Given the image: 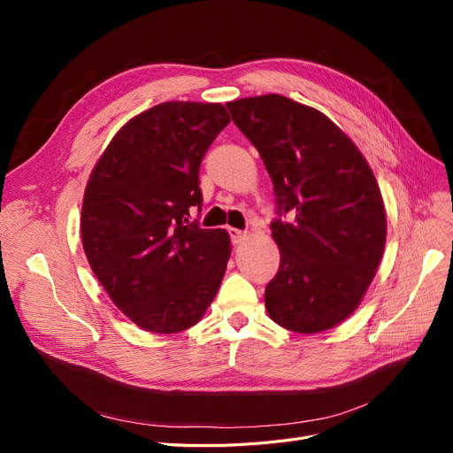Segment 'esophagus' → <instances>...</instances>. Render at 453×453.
Instances as JSON below:
<instances>
[{
    "label": "esophagus",
    "instance_id": "obj_1",
    "mask_svg": "<svg viewBox=\"0 0 453 453\" xmlns=\"http://www.w3.org/2000/svg\"><path fill=\"white\" fill-rule=\"evenodd\" d=\"M228 234L232 238V243H242L245 238H248V232H243L240 228H228Z\"/></svg>",
    "mask_w": 453,
    "mask_h": 453
}]
</instances>
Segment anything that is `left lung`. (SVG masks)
Instances as JSON below:
<instances>
[{"label": "left lung", "instance_id": "1", "mask_svg": "<svg viewBox=\"0 0 453 453\" xmlns=\"http://www.w3.org/2000/svg\"><path fill=\"white\" fill-rule=\"evenodd\" d=\"M258 150L280 211L272 223L280 270L265 291L278 325L323 333L357 310L381 263L386 205L366 158L318 109L280 94L226 104Z\"/></svg>", "mask_w": 453, "mask_h": 453}]
</instances>
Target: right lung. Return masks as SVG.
I'll return each instance as SVG.
<instances>
[{"label": "right lung", "instance_id": "1", "mask_svg": "<svg viewBox=\"0 0 453 453\" xmlns=\"http://www.w3.org/2000/svg\"><path fill=\"white\" fill-rule=\"evenodd\" d=\"M228 122L221 104H158L132 117L90 172L85 255L113 304L149 333L196 325L223 281L228 232L188 225V210L202 203L200 162Z\"/></svg>", "mask_w": 453, "mask_h": 453}]
</instances>
